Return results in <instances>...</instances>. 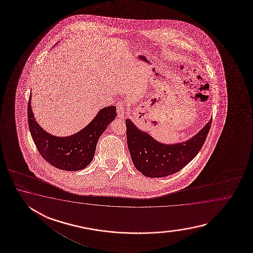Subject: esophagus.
I'll use <instances>...</instances> for the list:
<instances>
[{"label":"esophagus","instance_id":"34e87169","mask_svg":"<svg viewBox=\"0 0 253 253\" xmlns=\"http://www.w3.org/2000/svg\"><path fill=\"white\" fill-rule=\"evenodd\" d=\"M117 112L120 119L125 118V105L123 102H119L117 105Z\"/></svg>","mask_w":253,"mask_h":253}]
</instances>
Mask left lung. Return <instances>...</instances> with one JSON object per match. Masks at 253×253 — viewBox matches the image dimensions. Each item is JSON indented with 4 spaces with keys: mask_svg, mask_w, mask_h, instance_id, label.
Segmentation results:
<instances>
[{
    "mask_svg": "<svg viewBox=\"0 0 253 253\" xmlns=\"http://www.w3.org/2000/svg\"><path fill=\"white\" fill-rule=\"evenodd\" d=\"M211 120L192 138L167 145L126 120L129 153L135 168L146 177H165L183 169L199 153L210 131Z\"/></svg>",
    "mask_w": 253,
    "mask_h": 253,
    "instance_id": "left-lung-1",
    "label": "left lung"
}]
</instances>
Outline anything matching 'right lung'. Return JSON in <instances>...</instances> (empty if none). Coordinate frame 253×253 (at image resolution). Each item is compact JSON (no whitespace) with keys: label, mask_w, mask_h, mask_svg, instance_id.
Here are the masks:
<instances>
[{"label":"right lung","mask_w":253,"mask_h":253,"mask_svg":"<svg viewBox=\"0 0 253 253\" xmlns=\"http://www.w3.org/2000/svg\"><path fill=\"white\" fill-rule=\"evenodd\" d=\"M32 95V94H31ZM28 103V122L34 144L41 156L56 168L65 171H80L92 161L97 141L109 124L117 117L116 107L102 108L91 122L76 134L56 136L40 126Z\"/></svg>","instance_id":"right-lung-1"}]
</instances>
